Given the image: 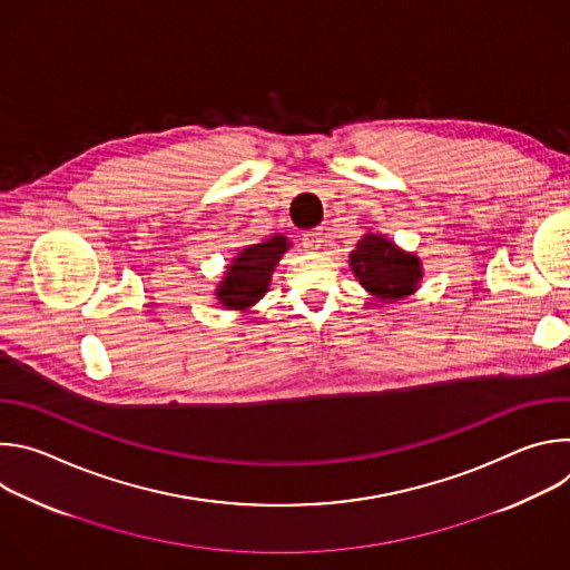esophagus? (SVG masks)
Wrapping results in <instances>:
<instances>
[{
    "label": "esophagus",
    "instance_id": "esophagus-1",
    "mask_svg": "<svg viewBox=\"0 0 570 570\" xmlns=\"http://www.w3.org/2000/svg\"><path fill=\"white\" fill-rule=\"evenodd\" d=\"M302 246L306 250H320L322 246V232L320 229H308L302 234Z\"/></svg>",
    "mask_w": 570,
    "mask_h": 570
}]
</instances>
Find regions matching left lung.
Returning <instances> with one entry per match:
<instances>
[{"label": "left lung", "instance_id": "8db88e82", "mask_svg": "<svg viewBox=\"0 0 570 570\" xmlns=\"http://www.w3.org/2000/svg\"><path fill=\"white\" fill-rule=\"evenodd\" d=\"M350 264L358 282L383 302L411 295L422 277L420 259L401 253L392 240L379 234H367L358 240Z\"/></svg>", "mask_w": 570, "mask_h": 570}]
</instances>
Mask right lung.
<instances>
[{"label": "right lung", "instance_id": "obj_1", "mask_svg": "<svg viewBox=\"0 0 570 570\" xmlns=\"http://www.w3.org/2000/svg\"><path fill=\"white\" fill-rule=\"evenodd\" d=\"M286 248L288 240L284 236H273L243 250L234 259V266H227L225 282L216 291L220 304L227 308H248L255 304L268 291L271 273Z\"/></svg>", "mask_w": 570, "mask_h": 570}]
</instances>
